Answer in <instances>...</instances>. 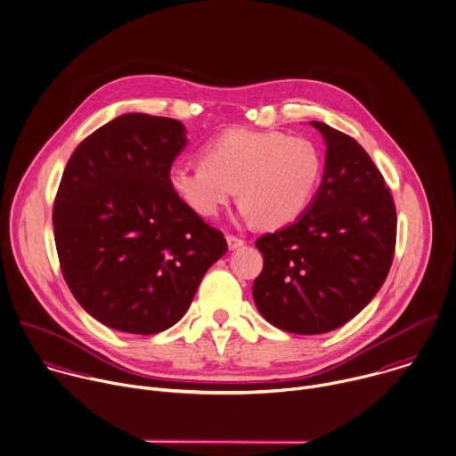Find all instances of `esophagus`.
I'll return each instance as SVG.
<instances>
[{
  "label": "esophagus",
  "mask_w": 456,
  "mask_h": 456,
  "mask_svg": "<svg viewBox=\"0 0 456 456\" xmlns=\"http://www.w3.org/2000/svg\"><path fill=\"white\" fill-rule=\"evenodd\" d=\"M226 242H228V248L233 251V249H239L240 246H244V240L242 239H239V237H235V235H226Z\"/></svg>",
  "instance_id": "esophagus-1"
}]
</instances>
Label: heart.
Returning <instances> with one entry per match:
<instances>
[{
    "label": "heart",
    "mask_w": 456,
    "mask_h": 456,
    "mask_svg": "<svg viewBox=\"0 0 456 456\" xmlns=\"http://www.w3.org/2000/svg\"><path fill=\"white\" fill-rule=\"evenodd\" d=\"M322 176V155L305 138L232 129L203 147V160L169 169V185L198 216H217L239 194L240 216L264 228L299 219Z\"/></svg>",
    "instance_id": "heart-1"
}]
</instances>
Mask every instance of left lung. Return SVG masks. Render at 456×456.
Returning a JSON list of instances; mask_svg holds the SVG:
<instances>
[{"label": "left lung", "mask_w": 456, "mask_h": 456, "mask_svg": "<svg viewBox=\"0 0 456 456\" xmlns=\"http://www.w3.org/2000/svg\"><path fill=\"white\" fill-rule=\"evenodd\" d=\"M325 140L322 183L303 216L255 244L262 316L294 334H322L354 318L384 285L395 256L396 208L382 173L350 136L309 122Z\"/></svg>", "instance_id": "left-lung-1"}]
</instances>
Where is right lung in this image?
<instances>
[{"label":"right lung","instance_id":"1","mask_svg":"<svg viewBox=\"0 0 456 456\" xmlns=\"http://www.w3.org/2000/svg\"><path fill=\"white\" fill-rule=\"evenodd\" d=\"M185 145L178 120L127 113L83 140L65 166L53 207L60 267L76 301L115 330L175 325L228 249L169 185Z\"/></svg>","mask_w":456,"mask_h":456}]
</instances>
